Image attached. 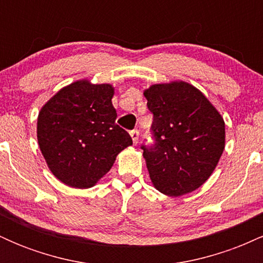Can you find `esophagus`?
I'll return each instance as SVG.
<instances>
[{
	"label": "esophagus",
	"instance_id": "obj_1",
	"mask_svg": "<svg viewBox=\"0 0 263 263\" xmlns=\"http://www.w3.org/2000/svg\"><path fill=\"white\" fill-rule=\"evenodd\" d=\"M129 135H131L132 141H134V144H137V142H138V136H140V132H138V129H134V131L129 132Z\"/></svg>",
	"mask_w": 263,
	"mask_h": 263
}]
</instances>
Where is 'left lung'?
<instances>
[{
    "label": "left lung",
    "mask_w": 263,
    "mask_h": 263,
    "mask_svg": "<svg viewBox=\"0 0 263 263\" xmlns=\"http://www.w3.org/2000/svg\"><path fill=\"white\" fill-rule=\"evenodd\" d=\"M153 114L156 143L142 146L157 190L179 197L209 179L225 148V122L200 90L186 81L153 84L143 91Z\"/></svg>",
    "instance_id": "obj_1"
}]
</instances>
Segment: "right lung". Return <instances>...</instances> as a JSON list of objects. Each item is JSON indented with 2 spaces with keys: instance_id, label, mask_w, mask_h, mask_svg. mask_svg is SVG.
Listing matches in <instances>:
<instances>
[{
  "instance_id": "obj_1",
  "label": "right lung",
  "mask_w": 263,
  "mask_h": 263,
  "mask_svg": "<svg viewBox=\"0 0 263 263\" xmlns=\"http://www.w3.org/2000/svg\"><path fill=\"white\" fill-rule=\"evenodd\" d=\"M114 93L111 84L77 80L39 111V148L54 177L65 185L91 188L132 144L131 136L116 125Z\"/></svg>"
}]
</instances>
